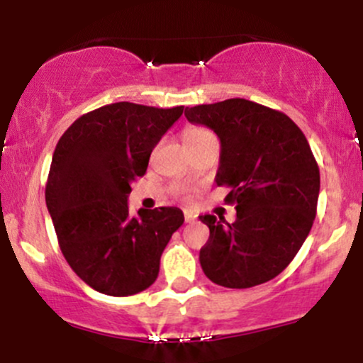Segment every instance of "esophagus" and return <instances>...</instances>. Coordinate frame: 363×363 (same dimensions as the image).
Masks as SVG:
<instances>
[{
  "instance_id": "34e87169",
  "label": "esophagus",
  "mask_w": 363,
  "mask_h": 363,
  "mask_svg": "<svg viewBox=\"0 0 363 363\" xmlns=\"http://www.w3.org/2000/svg\"><path fill=\"white\" fill-rule=\"evenodd\" d=\"M184 220H186V223H193V222H196V215L191 213V211H186Z\"/></svg>"
}]
</instances>
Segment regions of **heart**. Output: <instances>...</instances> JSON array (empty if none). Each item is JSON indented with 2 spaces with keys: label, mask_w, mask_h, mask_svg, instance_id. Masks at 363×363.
<instances>
[{
  "label": "heart",
  "mask_w": 363,
  "mask_h": 363,
  "mask_svg": "<svg viewBox=\"0 0 363 363\" xmlns=\"http://www.w3.org/2000/svg\"><path fill=\"white\" fill-rule=\"evenodd\" d=\"M182 138H184L186 147H191V145L201 143V141L208 138H213V133L201 126H187L184 133H182Z\"/></svg>",
  "instance_id": "heart-1"
}]
</instances>
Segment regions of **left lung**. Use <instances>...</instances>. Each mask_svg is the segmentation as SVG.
<instances>
[{"mask_svg": "<svg viewBox=\"0 0 363 363\" xmlns=\"http://www.w3.org/2000/svg\"><path fill=\"white\" fill-rule=\"evenodd\" d=\"M193 124L220 138L216 186L230 187L237 218L201 215L210 239L199 251L216 285L249 289L278 277L309 235L319 198V167L301 128L280 111L245 99L186 107Z\"/></svg>", "mask_w": 363, "mask_h": 363, "instance_id": "8db88e82", "label": "left lung"}]
</instances>
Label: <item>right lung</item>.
Returning <instances> with one entry per match:
<instances>
[{"instance_id": "right-lung-1", "label": "right lung", "mask_w": 363, "mask_h": 363, "mask_svg": "<svg viewBox=\"0 0 363 363\" xmlns=\"http://www.w3.org/2000/svg\"><path fill=\"white\" fill-rule=\"evenodd\" d=\"M184 107L116 102L83 114L54 150L45 205L61 252L91 289L112 297L147 290L160 256L184 223L176 206L129 213L131 182Z\"/></svg>"}]
</instances>
